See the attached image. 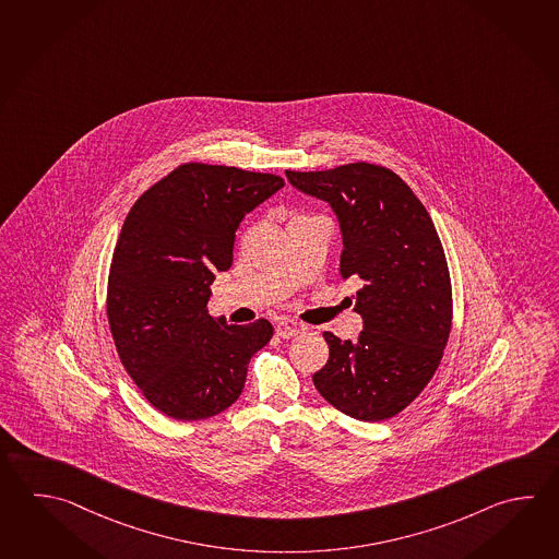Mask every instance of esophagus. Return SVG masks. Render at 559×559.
Masks as SVG:
<instances>
[{
	"mask_svg": "<svg viewBox=\"0 0 559 559\" xmlns=\"http://www.w3.org/2000/svg\"><path fill=\"white\" fill-rule=\"evenodd\" d=\"M305 331H307V326L300 324V322H295V320L283 319L276 324V334L281 338H293V336H298L300 332Z\"/></svg>",
	"mask_w": 559,
	"mask_h": 559,
	"instance_id": "1",
	"label": "esophagus"
}]
</instances>
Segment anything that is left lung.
Segmentation results:
<instances>
[{"label": "left lung", "mask_w": 559, "mask_h": 559, "mask_svg": "<svg viewBox=\"0 0 559 559\" xmlns=\"http://www.w3.org/2000/svg\"><path fill=\"white\" fill-rule=\"evenodd\" d=\"M298 191L326 201L342 235L341 276L360 281L356 341L324 332L331 356L312 382L336 411L388 420L420 394L452 326V285L432 218L411 187L380 165L286 171Z\"/></svg>", "instance_id": "8db88e82"}]
</instances>
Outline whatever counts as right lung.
I'll list each match as a JSON object with an SVG mask.
<instances>
[{
  "instance_id": "right-lung-1",
  "label": "right lung",
  "mask_w": 559,
  "mask_h": 559,
  "mask_svg": "<svg viewBox=\"0 0 559 559\" xmlns=\"http://www.w3.org/2000/svg\"><path fill=\"white\" fill-rule=\"evenodd\" d=\"M285 187L271 173L185 163L131 206L107 283V319L127 374L175 420H205L239 399L269 320L237 326L206 310L233 264L240 221Z\"/></svg>"
}]
</instances>
